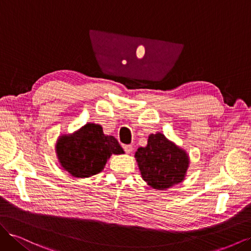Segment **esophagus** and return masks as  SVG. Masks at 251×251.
<instances>
[{
	"label": "esophagus",
	"mask_w": 251,
	"mask_h": 251,
	"mask_svg": "<svg viewBox=\"0 0 251 251\" xmlns=\"http://www.w3.org/2000/svg\"><path fill=\"white\" fill-rule=\"evenodd\" d=\"M124 150H125V151L126 153H127V154H130L131 151H133V147L131 146V144H126V146H124Z\"/></svg>",
	"instance_id": "obj_1"
}]
</instances>
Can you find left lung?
<instances>
[{
  "instance_id": "left-lung-1",
  "label": "left lung",
  "mask_w": 251,
  "mask_h": 251,
  "mask_svg": "<svg viewBox=\"0 0 251 251\" xmlns=\"http://www.w3.org/2000/svg\"><path fill=\"white\" fill-rule=\"evenodd\" d=\"M142 179L155 189H166L185 178L189 158L161 133L151 134L147 147L135 153Z\"/></svg>"
}]
</instances>
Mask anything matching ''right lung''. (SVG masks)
Instances as JSON below:
<instances>
[{
    "instance_id": "1",
    "label": "right lung",
    "mask_w": 251,
    "mask_h": 251,
    "mask_svg": "<svg viewBox=\"0 0 251 251\" xmlns=\"http://www.w3.org/2000/svg\"><path fill=\"white\" fill-rule=\"evenodd\" d=\"M60 166L76 178L100 173L111 155L124 154L114 136L104 135L100 125L87 124L70 135L59 136L55 146Z\"/></svg>"
}]
</instances>
